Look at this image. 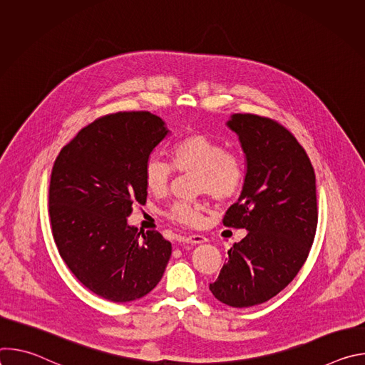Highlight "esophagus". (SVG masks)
I'll return each instance as SVG.
<instances>
[{"mask_svg":"<svg viewBox=\"0 0 365 365\" xmlns=\"http://www.w3.org/2000/svg\"><path fill=\"white\" fill-rule=\"evenodd\" d=\"M185 241L189 242V244H200V242H205L206 238L203 235H199V234H192V235H187L185 238Z\"/></svg>","mask_w":365,"mask_h":365,"instance_id":"1","label":"esophagus"}]
</instances>
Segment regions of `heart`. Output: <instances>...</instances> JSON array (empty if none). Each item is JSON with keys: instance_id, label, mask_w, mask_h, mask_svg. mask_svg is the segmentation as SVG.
Listing matches in <instances>:
<instances>
[{"instance_id": "obj_1", "label": "heart", "mask_w": 365, "mask_h": 365, "mask_svg": "<svg viewBox=\"0 0 365 365\" xmlns=\"http://www.w3.org/2000/svg\"><path fill=\"white\" fill-rule=\"evenodd\" d=\"M172 166L150 155L143 168V180L148 192L160 195L169 187L173 169L179 173H196L199 192L218 202L235 199L244 189L247 168L242 154L225 148L224 143L205 133H192L170 147ZM203 206L199 202H175L166 217L178 224L195 227L200 222Z\"/></svg>"}]
</instances>
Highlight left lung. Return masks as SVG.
<instances>
[{"label": "left lung", "mask_w": 365, "mask_h": 365, "mask_svg": "<svg viewBox=\"0 0 365 365\" xmlns=\"http://www.w3.org/2000/svg\"><path fill=\"white\" fill-rule=\"evenodd\" d=\"M228 127L240 137L247 180L222 222L248 234L228 250L212 294L232 307L264 303L299 273L318 227L315 172L304 148L280 123L235 114Z\"/></svg>", "instance_id": "obj_1"}]
</instances>
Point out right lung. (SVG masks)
Segmentation results:
<instances>
[{
    "instance_id": "right-lung-1",
    "label": "right lung",
    "mask_w": 365,
    "mask_h": 365,
    "mask_svg": "<svg viewBox=\"0 0 365 365\" xmlns=\"http://www.w3.org/2000/svg\"><path fill=\"white\" fill-rule=\"evenodd\" d=\"M148 111L115 113L83 127L51 169L48 217L61 257L95 294L124 303L150 293L172 254L159 231L127 224L133 205H144L143 168L166 135Z\"/></svg>"
}]
</instances>
